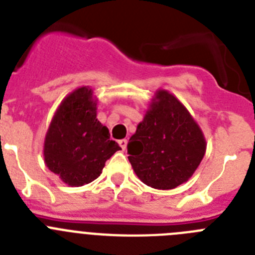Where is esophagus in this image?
Segmentation results:
<instances>
[{
    "label": "esophagus",
    "instance_id": "obj_1",
    "mask_svg": "<svg viewBox=\"0 0 255 255\" xmlns=\"http://www.w3.org/2000/svg\"><path fill=\"white\" fill-rule=\"evenodd\" d=\"M119 144H120L121 149L125 150L126 147H128V140L126 139H121V140H119Z\"/></svg>",
    "mask_w": 255,
    "mask_h": 255
}]
</instances>
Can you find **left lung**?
<instances>
[{
  "mask_svg": "<svg viewBox=\"0 0 255 255\" xmlns=\"http://www.w3.org/2000/svg\"><path fill=\"white\" fill-rule=\"evenodd\" d=\"M206 139L189 111L167 91H157L129 139V161L150 188L170 190L188 181L206 153Z\"/></svg>",
  "mask_w": 255,
  "mask_h": 255,
  "instance_id": "obj_1",
  "label": "left lung"
}]
</instances>
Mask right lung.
Segmentation results:
<instances>
[{
    "instance_id": "right-lung-1",
    "label": "right lung",
    "mask_w": 255,
    "mask_h": 255,
    "mask_svg": "<svg viewBox=\"0 0 255 255\" xmlns=\"http://www.w3.org/2000/svg\"><path fill=\"white\" fill-rule=\"evenodd\" d=\"M119 144L97 119V101L89 87L78 88L58 106L44 139V162L70 186L89 184L102 173Z\"/></svg>"
}]
</instances>
